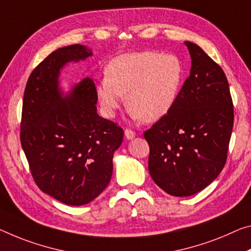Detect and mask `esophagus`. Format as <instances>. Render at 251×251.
Masks as SVG:
<instances>
[{
	"mask_svg": "<svg viewBox=\"0 0 251 251\" xmlns=\"http://www.w3.org/2000/svg\"><path fill=\"white\" fill-rule=\"evenodd\" d=\"M135 135H136V133H135L133 129H130V128L125 129V137L127 138V140H133V138L135 137Z\"/></svg>",
	"mask_w": 251,
	"mask_h": 251,
	"instance_id": "obj_1",
	"label": "esophagus"
}]
</instances>
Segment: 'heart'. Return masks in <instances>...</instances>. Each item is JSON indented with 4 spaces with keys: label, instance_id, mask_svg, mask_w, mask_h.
<instances>
[{
    "label": "heart",
    "instance_id": "obj_1",
    "mask_svg": "<svg viewBox=\"0 0 251 251\" xmlns=\"http://www.w3.org/2000/svg\"><path fill=\"white\" fill-rule=\"evenodd\" d=\"M183 69L173 54L155 51L125 53L114 58L99 81L97 96L107 116L125 101L135 118L152 123L168 113L176 101Z\"/></svg>",
    "mask_w": 251,
    "mask_h": 251
}]
</instances>
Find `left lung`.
I'll list each match as a JSON object with an SVG mask.
<instances>
[{"instance_id":"8db88e82","label":"left lung","mask_w":251,"mask_h":251,"mask_svg":"<svg viewBox=\"0 0 251 251\" xmlns=\"http://www.w3.org/2000/svg\"><path fill=\"white\" fill-rule=\"evenodd\" d=\"M190 75L173 106L144 133L153 181L174 197H189L224 169L233 126V104L221 67L196 43L185 41Z\"/></svg>"}]
</instances>
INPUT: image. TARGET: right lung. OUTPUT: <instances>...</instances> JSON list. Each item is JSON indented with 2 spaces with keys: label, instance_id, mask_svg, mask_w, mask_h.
<instances>
[{
  "label": "right lung",
  "instance_id": "obj_1",
  "mask_svg": "<svg viewBox=\"0 0 251 251\" xmlns=\"http://www.w3.org/2000/svg\"><path fill=\"white\" fill-rule=\"evenodd\" d=\"M90 55L80 45L53 51L31 73L23 96L20 138L31 174L42 192L68 205L89 203L106 189L124 136L122 127L97 114L90 78L61 97L60 69Z\"/></svg>",
  "mask_w": 251,
  "mask_h": 251
}]
</instances>
